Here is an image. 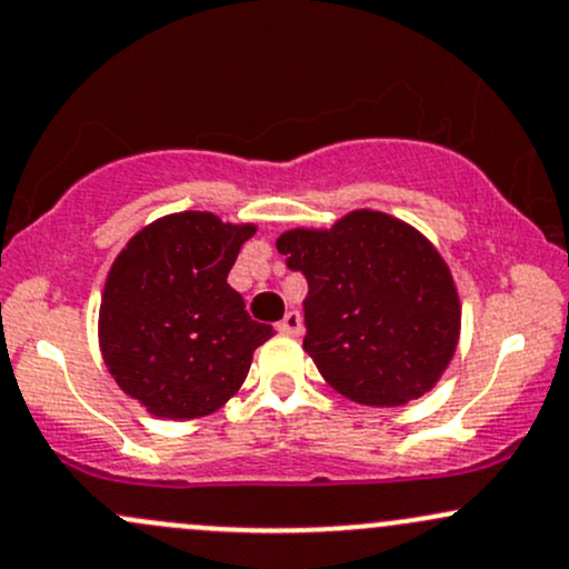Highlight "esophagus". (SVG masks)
I'll return each mask as SVG.
<instances>
[{
    "instance_id": "obj_1",
    "label": "esophagus",
    "mask_w": 569,
    "mask_h": 569,
    "mask_svg": "<svg viewBox=\"0 0 569 569\" xmlns=\"http://www.w3.org/2000/svg\"><path fill=\"white\" fill-rule=\"evenodd\" d=\"M279 331L287 336H301L303 333V320L296 309H290L287 315L279 320Z\"/></svg>"
}]
</instances>
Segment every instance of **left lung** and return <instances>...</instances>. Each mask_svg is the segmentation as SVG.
<instances>
[{
    "mask_svg": "<svg viewBox=\"0 0 569 569\" xmlns=\"http://www.w3.org/2000/svg\"><path fill=\"white\" fill-rule=\"evenodd\" d=\"M277 249L307 277L303 350L333 390L366 407H401L439 382L461 333V301L429 238L358 209L328 230H287Z\"/></svg>",
    "mask_w": 569,
    "mask_h": 569,
    "instance_id": "1",
    "label": "left lung"
}]
</instances>
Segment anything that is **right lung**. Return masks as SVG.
Returning <instances> with one entry per match:
<instances>
[{
	"label": "right lung",
	"mask_w": 569,
	"mask_h": 569,
	"mask_svg": "<svg viewBox=\"0 0 569 569\" xmlns=\"http://www.w3.org/2000/svg\"><path fill=\"white\" fill-rule=\"evenodd\" d=\"M254 224L211 211L154 219L127 241L100 303V352L130 399L164 420L217 412L273 336L249 317L228 273Z\"/></svg>",
	"instance_id": "add662e5"
}]
</instances>
